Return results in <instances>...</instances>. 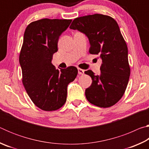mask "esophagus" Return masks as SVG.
<instances>
[{"instance_id": "esophagus-1", "label": "esophagus", "mask_w": 149, "mask_h": 149, "mask_svg": "<svg viewBox=\"0 0 149 149\" xmlns=\"http://www.w3.org/2000/svg\"><path fill=\"white\" fill-rule=\"evenodd\" d=\"M78 74H80V75H83L84 74V70H82V69H80V68H78Z\"/></svg>"}]
</instances>
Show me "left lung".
<instances>
[{
  "label": "left lung",
  "mask_w": 149,
  "mask_h": 149,
  "mask_svg": "<svg viewBox=\"0 0 149 149\" xmlns=\"http://www.w3.org/2000/svg\"><path fill=\"white\" fill-rule=\"evenodd\" d=\"M70 28L86 35L89 52L99 54L102 61L99 75L91 70L85 72L92 79L91 85L85 89L87 100L101 108L116 104L124 94L130 75L127 46L116 21L95 14L74 19Z\"/></svg>",
  "instance_id": "1"
}]
</instances>
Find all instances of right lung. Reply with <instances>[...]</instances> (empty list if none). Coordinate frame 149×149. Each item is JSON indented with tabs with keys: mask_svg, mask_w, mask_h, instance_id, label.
<instances>
[{
	"mask_svg": "<svg viewBox=\"0 0 149 149\" xmlns=\"http://www.w3.org/2000/svg\"><path fill=\"white\" fill-rule=\"evenodd\" d=\"M71 22L44 18L30 23L25 30L19 56L22 83L32 102L42 110H56L65 104L68 85L77 75L74 66L59 70L51 63L60 35Z\"/></svg>",
	"mask_w": 149,
	"mask_h": 149,
	"instance_id": "right-lung-1",
	"label": "right lung"
}]
</instances>
